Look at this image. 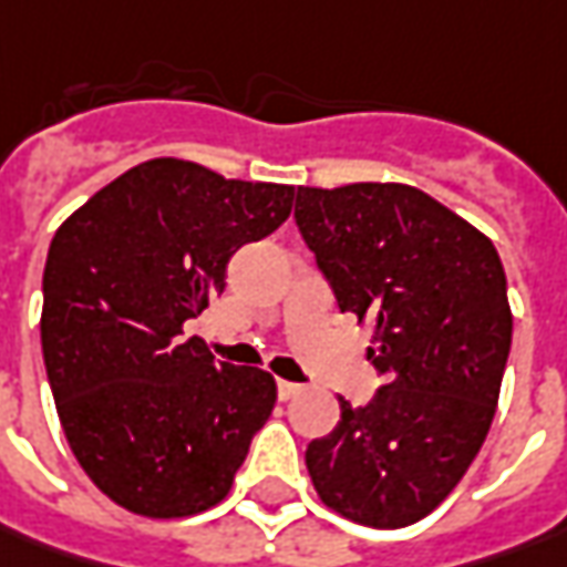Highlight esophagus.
I'll list each match as a JSON object with an SVG mask.
<instances>
[{"mask_svg": "<svg viewBox=\"0 0 567 567\" xmlns=\"http://www.w3.org/2000/svg\"><path fill=\"white\" fill-rule=\"evenodd\" d=\"M303 392V385L301 382H288V380H279V399L282 401H291V399H298Z\"/></svg>", "mask_w": 567, "mask_h": 567, "instance_id": "34e87169", "label": "esophagus"}]
</instances>
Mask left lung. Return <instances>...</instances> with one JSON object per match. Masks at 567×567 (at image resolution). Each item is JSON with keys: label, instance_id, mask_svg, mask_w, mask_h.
Masks as SVG:
<instances>
[{"label": "left lung", "instance_id": "left-lung-1", "mask_svg": "<svg viewBox=\"0 0 567 567\" xmlns=\"http://www.w3.org/2000/svg\"><path fill=\"white\" fill-rule=\"evenodd\" d=\"M295 219L342 313L373 322L367 361L385 377L307 445L313 489L354 524L408 527L489 433L512 348L505 269L480 228L399 182L298 187Z\"/></svg>", "mask_w": 567, "mask_h": 567}]
</instances>
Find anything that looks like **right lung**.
I'll list each match as a JSON object with an SVG mask.
<instances>
[{
  "instance_id": "right-lung-1",
  "label": "right lung",
  "mask_w": 567,
  "mask_h": 567,
  "mask_svg": "<svg viewBox=\"0 0 567 567\" xmlns=\"http://www.w3.org/2000/svg\"><path fill=\"white\" fill-rule=\"evenodd\" d=\"M295 187L163 156L127 168L59 225L43 269V361L96 489L141 517L219 505L276 404L260 367L216 363L185 322L247 241L288 219Z\"/></svg>"
}]
</instances>
